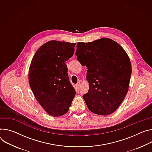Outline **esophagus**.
Segmentation results:
<instances>
[{
  "label": "esophagus",
  "mask_w": 152,
  "mask_h": 152,
  "mask_svg": "<svg viewBox=\"0 0 152 152\" xmlns=\"http://www.w3.org/2000/svg\"><path fill=\"white\" fill-rule=\"evenodd\" d=\"M80 82H78L76 84V86H75V87H76V88L78 89V88L80 87Z\"/></svg>",
  "instance_id": "1"
}]
</instances>
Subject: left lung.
I'll use <instances>...</instances> for the list:
<instances>
[{"mask_svg":"<svg viewBox=\"0 0 152 152\" xmlns=\"http://www.w3.org/2000/svg\"><path fill=\"white\" fill-rule=\"evenodd\" d=\"M77 59L88 70V93L83 98L92 113L109 115L119 107L129 88L132 74L130 58L115 40L102 37L78 42Z\"/></svg>","mask_w":152,"mask_h":152,"instance_id":"1","label":"left lung"}]
</instances>
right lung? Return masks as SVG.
<instances>
[{
    "mask_svg": "<svg viewBox=\"0 0 152 152\" xmlns=\"http://www.w3.org/2000/svg\"><path fill=\"white\" fill-rule=\"evenodd\" d=\"M75 45L48 41L37 50L30 64L28 79L31 90L39 104L53 116L65 114L76 94L65 63L73 56Z\"/></svg>",
    "mask_w": 152,
    "mask_h": 152,
    "instance_id": "obj_1",
    "label": "right lung"
}]
</instances>
